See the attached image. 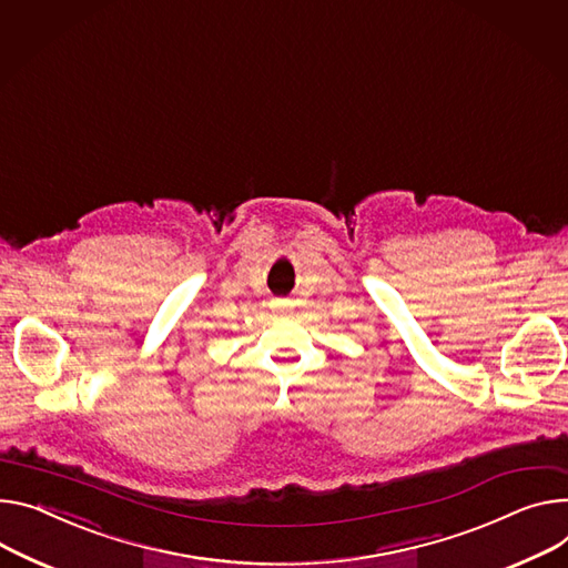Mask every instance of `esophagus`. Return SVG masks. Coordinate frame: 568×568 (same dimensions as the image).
Wrapping results in <instances>:
<instances>
[{
  "label": "esophagus",
  "instance_id": "1",
  "mask_svg": "<svg viewBox=\"0 0 568 568\" xmlns=\"http://www.w3.org/2000/svg\"><path fill=\"white\" fill-rule=\"evenodd\" d=\"M277 304H282V307H284V302H277Z\"/></svg>",
  "mask_w": 568,
  "mask_h": 568
}]
</instances>
